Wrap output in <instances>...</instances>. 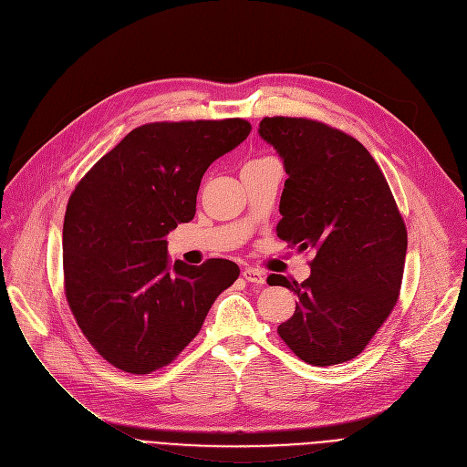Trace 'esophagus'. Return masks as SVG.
<instances>
[{
	"label": "esophagus",
	"mask_w": 467,
	"mask_h": 467,
	"mask_svg": "<svg viewBox=\"0 0 467 467\" xmlns=\"http://www.w3.org/2000/svg\"><path fill=\"white\" fill-rule=\"evenodd\" d=\"M242 276L246 278L248 282H252V284H265V273L259 271V268H254V266L244 268Z\"/></svg>",
	"instance_id": "34e87169"
}]
</instances>
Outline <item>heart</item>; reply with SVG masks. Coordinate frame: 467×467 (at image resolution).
I'll return each instance as SVG.
<instances>
[{
  "instance_id": "heart-1",
  "label": "heart",
  "mask_w": 467,
  "mask_h": 467,
  "mask_svg": "<svg viewBox=\"0 0 467 467\" xmlns=\"http://www.w3.org/2000/svg\"><path fill=\"white\" fill-rule=\"evenodd\" d=\"M265 161H271L268 157H261V159H254V161H250L248 164H259V162H265Z\"/></svg>"
}]
</instances>
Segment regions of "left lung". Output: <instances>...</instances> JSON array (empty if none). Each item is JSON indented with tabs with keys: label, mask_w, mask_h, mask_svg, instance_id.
I'll use <instances>...</instances> for the list:
<instances>
[{
	"label": "left lung",
	"mask_w": 467,
	"mask_h": 467,
	"mask_svg": "<svg viewBox=\"0 0 467 467\" xmlns=\"http://www.w3.org/2000/svg\"><path fill=\"white\" fill-rule=\"evenodd\" d=\"M259 136L271 143L287 180L276 234L299 252L314 250L310 276L289 282L299 297L278 335L303 361L345 363L369 345L398 303L407 229L388 182L371 153L324 122L265 117Z\"/></svg>",
	"instance_id": "8db88e82"
}]
</instances>
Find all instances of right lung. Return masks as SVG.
I'll use <instances>...</instances> for the list:
<instances>
[{"label": "right lung", "instance_id": "add662e5", "mask_svg": "<svg viewBox=\"0 0 467 467\" xmlns=\"http://www.w3.org/2000/svg\"><path fill=\"white\" fill-rule=\"evenodd\" d=\"M250 130L244 119L150 122L71 192L62 231L66 299L87 340L117 369L150 375L174 361L238 278L229 259L170 263L164 238L194 217L208 166Z\"/></svg>", "mask_w": 467, "mask_h": 467}]
</instances>
